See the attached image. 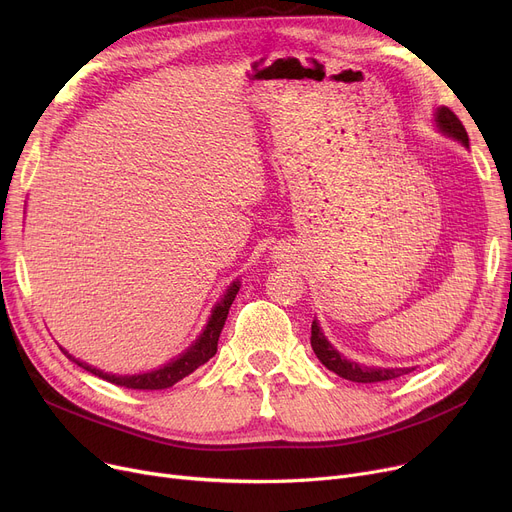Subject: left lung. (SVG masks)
I'll return each mask as SVG.
<instances>
[{
    "label": "left lung",
    "instance_id": "obj_1",
    "mask_svg": "<svg viewBox=\"0 0 512 512\" xmlns=\"http://www.w3.org/2000/svg\"><path fill=\"white\" fill-rule=\"evenodd\" d=\"M434 120L442 134L463 143L469 149L467 130L461 124V120L448 110V107H444V105L438 107L434 114ZM311 346H313L317 359L324 363L330 371H334L336 375H340V378H344L348 382H357V384H378V382L396 380V378H400V375L411 373L415 369V367H373V365H363V363L346 359L330 344L324 330L319 328L317 319H313V324H311Z\"/></svg>",
    "mask_w": 512,
    "mask_h": 512
}]
</instances>
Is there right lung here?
<instances>
[{
  "label": "right lung",
  "mask_w": 512,
  "mask_h": 512,
  "mask_svg": "<svg viewBox=\"0 0 512 512\" xmlns=\"http://www.w3.org/2000/svg\"><path fill=\"white\" fill-rule=\"evenodd\" d=\"M238 288H240V282L234 280L226 292L224 297L215 303V307L211 309V315L207 319L205 328L201 330V334L197 336V340L186 348L184 353H180L176 359H172L170 363L161 365L153 371H147V373H134V375H118V373H107V371H101L85 361H80L76 357H72L66 348H62V353L74 361L78 367L87 369L89 373L97 375V378L105 380V382H112L116 386H124V388H132V390H166L170 386H174L176 382H180L182 378H186L188 373H193L197 367H201L203 363H207L215 353H218V340H220V334H222V328L226 324V317H228V311H230V305L232 301L236 299L238 294Z\"/></svg>",
  "instance_id": "add662e5"
}]
</instances>
